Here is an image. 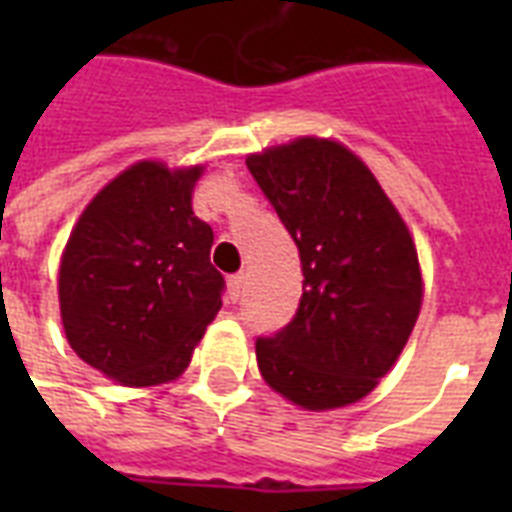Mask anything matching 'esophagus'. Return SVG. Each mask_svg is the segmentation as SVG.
<instances>
[{"label":"esophagus","instance_id":"1","mask_svg":"<svg viewBox=\"0 0 512 512\" xmlns=\"http://www.w3.org/2000/svg\"><path fill=\"white\" fill-rule=\"evenodd\" d=\"M244 287H247V279H244V273H236V276H231V279H228V297H231L233 303H236V300L244 295Z\"/></svg>","mask_w":512,"mask_h":512}]
</instances>
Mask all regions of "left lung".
<instances>
[{
	"label": "left lung",
	"mask_w": 512,
	"mask_h": 512,
	"mask_svg": "<svg viewBox=\"0 0 512 512\" xmlns=\"http://www.w3.org/2000/svg\"><path fill=\"white\" fill-rule=\"evenodd\" d=\"M247 167L295 239L305 276L292 321L257 337L263 380L303 409L353 404L396 364L420 313L412 236L340 143L300 138L249 156Z\"/></svg>",
	"instance_id": "left-lung-1"
}]
</instances>
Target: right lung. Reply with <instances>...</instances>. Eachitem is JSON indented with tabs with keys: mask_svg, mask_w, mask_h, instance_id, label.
<instances>
[{
	"mask_svg": "<svg viewBox=\"0 0 512 512\" xmlns=\"http://www.w3.org/2000/svg\"><path fill=\"white\" fill-rule=\"evenodd\" d=\"M201 167L140 162L84 209L60 260V316L71 348L124 385L183 372L223 305L209 263L215 233L193 215Z\"/></svg>",
	"mask_w": 512,
	"mask_h": 512,
	"instance_id": "1",
	"label": "right lung"
}]
</instances>
